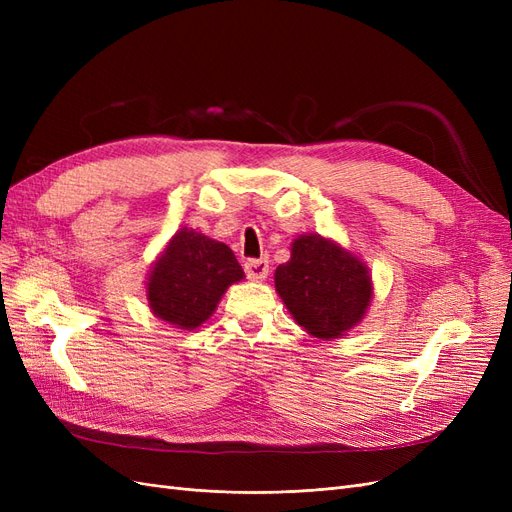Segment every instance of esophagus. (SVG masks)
Returning a JSON list of instances; mask_svg holds the SVG:
<instances>
[{"label":"esophagus","instance_id":"obj_1","mask_svg":"<svg viewBox=\"0 0 512 512\" xmlns=\"http://www.w3.org/2000/svg\"><path fill=\"white\" fill-rule=\"evenodd\" d=\"M245 275L254 282H262L269 275V260L267 258H252L245 262Z\"/></svg>","mask_w":512,"mask_h":512}]
</instances>
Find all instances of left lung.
<instances>
[{"mask_svg": "<svg viewBox=\"0 0 512 512\" xmlns=\"http://www.w3.org/2000/svg\"><path fill=\"white\" fill-rule=\"evenodd\" d=\"M275 290L294 322L324 342L354 329L374 299L363 258L309 232L292 241L290 260L275 269Z\"/></svg>", "mask_w": 512, "mask_h": 512, "instance_id": "left-lung-1", "label": "left lung"}]
</instances>
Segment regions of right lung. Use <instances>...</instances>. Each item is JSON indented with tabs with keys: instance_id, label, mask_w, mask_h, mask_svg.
I'll return each instance as SVG.
<instances>
[{
	"instance_id": "1",
	"label": "right lung",
	"mask_w": 512,
	"mask_h": 512,
	"mask_svg": "<svg viewBox=\"0 0 512 512\" xmlns=\"http://www.w3.org/2000/svg\"><path fill=\"white\" fill-rule=\"evenodd\" d=\"M245 277L230 247L203 232L179 228L147 273L151 314L181 331L207 322L228 286Z\"/></svg>"
}]
</instances>
